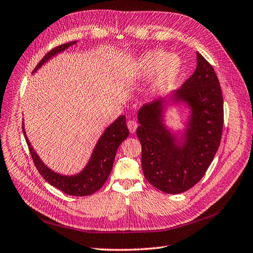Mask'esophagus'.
I'll return each mask as SVG.
<instances>
[{
	"label": "esophagus",
	"instance_id": "esophagus-1",
	"mask_svg": "<svg viewBox=\"0 0 253 253\" xmlns=\"http://www.w3.org/2000/svg\"><path fill=\"white\" fill-rule=\"evenodd\" d=\"M127 126H128L129 131H130L131 133L135 132L136 128H138V124H136V122H134V121H128L127 122Z\"/></svg>",
	"mask_w": 253,
	"mask_h": 253
}]
</instances>
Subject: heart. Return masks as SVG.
Masks as SVG:
<instances>
[{"label": "heart", "instance_id": "b5f03b06", "mask_svg": "<svg viewBox=\"0 0 253 253\" xmlns=\"http://www.w3.org/2000/svg\"><path fill=\"white\" fill-rule=\"evenodd\" d=\"M179 71L180 61L176 56H169L163 50H150L139 60L135 75L139 78H147L157 73L150 85L151 94L156 95L175 81Z\"/></svg>", "mask_w": 253, "mask_h": 253}]
</instances>
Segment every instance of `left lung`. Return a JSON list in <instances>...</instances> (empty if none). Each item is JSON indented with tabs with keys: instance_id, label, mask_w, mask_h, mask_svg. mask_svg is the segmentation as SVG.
Here are the masks:
<instances>
[{
	"instance_id": "left-lung-1",
	"label": "left lung",
	"mask_w": 253,
	"mask_h": 253,
	"mask_svg": "<svg viewBox=\"0 0 253 253\" xmlns=\"http://www.w3.org/2000/svg\"><path fill=\"white\" fill-rule=\"evenodd\" d=\"M193 75L169 95L140 108L136 135L142 145V169L147 181L164 193L179 194L206 174L220 144L223 100L213 67L199 53ZM190 109L180 136L165 125L170 104Z\"/></svg>"
}]
</instances>
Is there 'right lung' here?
I'll return each mask as SVG.
<instances>
[{"mask_svg": "<svg viewBox=\"0 0 253 253\" xmlns=\"http://www.w3.org/2000/svg\"><path fill=\"white\" fill-rule=\"evenodd\" d=\"M75 43L76 41L64 43V44L49 50L37 64L33 73L40 69L52 57L63 52L64 49L75 44ZM22 128L34 163L41 176L50 185L57 187V189L68 195H72V196H88V195L98 191L105 184L111 172L118 148L121 145V143L129 135V130L126 125V117L121 115L111 125L105 129L104 133L97 141L94 149H93L90 160L86 163L84 169L76 175L69 176L58 174V172L52 170L42 162L27 138L24 129V123Z\"/></svg>", "mask_w": 253, "mask_h": 253, "instance_id": "1", "label": "right lung"}]
</instances>
